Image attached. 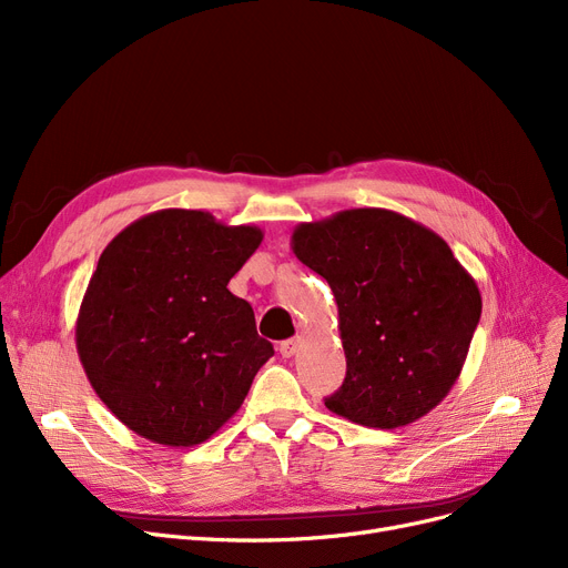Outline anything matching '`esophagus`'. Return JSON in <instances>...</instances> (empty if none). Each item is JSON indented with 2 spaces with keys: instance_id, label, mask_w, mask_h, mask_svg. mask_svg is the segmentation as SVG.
<instances>
[{
  "instance_id": "esophagus-1",
  "label": "esophagus",
  "mask_w": 568,
  "mask_h": 568,
  "mask_svg": "<svg viewBox=\"0 0 568 568\" xmlns=\"http://www.w3.org/2000/svg\"><path fill=\"white\" fill-rule=\"evenodd\" d=\"M300 343L302 338H287L281 343V356H285V359H290V356L296 354V349H300Z\"/></svg>"
}]
</instances>
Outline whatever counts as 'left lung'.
Segmentation results:
<instances>
[{
	"label": "left lung",
	"instance_id": "8db88e82",
	"mask_svg": "<svg viewBox=\"0 0 568 568\" xmlns=\"http://www.w3.org/2000/svg\"><path fill=\"white\" fill-rule=\"evenodd\" d=\"M292 251L329 283L347 359L324 405L368 428H400L460 377L481 317L476 281L449 244L389 209H347L292 232Z\"/></svg>",
	"mask_w": 568,
	"mask_h": 568
}]
</instances>
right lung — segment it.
I'll return each instance as SVG.
<instances>
[{
  "label": "right lung",
  "instance_id": "obj_1",
  "mask_svg": "<svg viewBox=\"0 0 568 568\" xmlns=\"http://www.w3.org/2000/svg\"><path fill=\"white\" fill-rule=\"evenodd\" d=\"M262 236L197 209H161L101 253L75 322L78 356L97 396L140 437L206 442L274 356L251 304L227 290Z\"/></svg>",
  "mask_w": 568,
  "mask_h": 568
}]
</instances>
